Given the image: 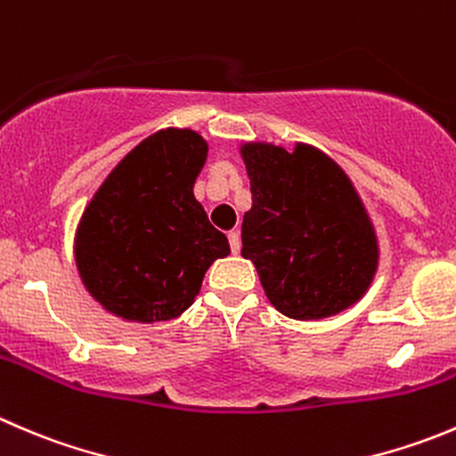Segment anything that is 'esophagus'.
I'll list each match as a JSON object with an SVG mask.
<instances>
[{"label": "esophagus", "mask_w": 456, "mask_h": 456, "mask_svg": "<svg viewBox=\"0 0 456 456\" xmlns=\"http://www.w3.org/2000/svg\"><path fill=\"white\" fill-rule=\"evenodd\" d=\"M227 240L229 247H232V254H238L240 251V236H238V232H229Z\"/></svg>", "instance_id": "1"}]
</instances>
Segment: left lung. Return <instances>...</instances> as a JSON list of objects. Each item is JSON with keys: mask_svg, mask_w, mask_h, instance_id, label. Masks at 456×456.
<instances>
[{"mask_svg": "<svg viewBox=\"0 0 456 456\" xmlns=\"http://www.w3.org/2000/svg\"><path fill=\"white\" fill-rule=\"evenodd\" d=\"M251 183L242 258L256 265L269 303L298 321L334 316L363 298L379 245L354 184L309 144L240 149Z\"/></svg>", "mask_w": 456, "mask_h": 456, "instance_id": "8db88e82", "label": "left lung"}]
</instances>
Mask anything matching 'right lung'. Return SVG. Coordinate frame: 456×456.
<instances>
[{"instance_id": "obj_1", "label": "right lung", "mask_w": 456, "mask_h": 456, "mask_svg": "<svg viewBox=\"0 0 456 456\" xmlns=\"http://www.w3.org/2000/svg\"><path fill=\"white\" fill-rule=\"evenodd\" d=\"M207 142L191 129L149 135L110 171L84 209L75 263L93 298L125 321L180 316L205 272L229 254L193 198Z\"/></svg>"}]
</instances>
